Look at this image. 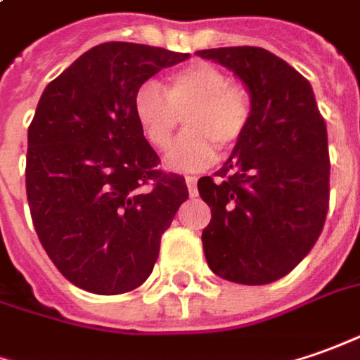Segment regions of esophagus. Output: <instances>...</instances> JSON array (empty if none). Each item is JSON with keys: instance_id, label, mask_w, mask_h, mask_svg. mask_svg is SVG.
<instances>
[{"instance_id": "1", "label": "esophagus", "mask_w": 360, "mask_h": 360, "mask_svg": "<svg viewBox=\"0 0 360 360\" xmlns=\"http://www.w3.org/2000/svg\"><path fill=\"white\" fill-rule=\"evenodd\" d=\"M185 183H187V187H189L191 195H195V193H197V177L187 175V177H185Z\"/></svg>"}]
</instances>
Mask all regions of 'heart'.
Listing matches in <instances>:
<instances>
[{
  "mask_svg": "<svg viewBox=\"0 0 360 360\" xmlns=\"http://www.w3.org/2000/svg\"><path fill=\"white\" fill-rule=\"evenodd\" d=\"M252 94L209 63L175 70L165 86L148 80L134 94V116L155 149L169 146L181 118L187 131L167 151L173 169L199 171L217 160V148H234L252 120Z\"/></svg>",
  "mask_w": 360,
  "mask_h": 360,
  "instance_id": "1",
  "label": "heart"
}]
</instances>
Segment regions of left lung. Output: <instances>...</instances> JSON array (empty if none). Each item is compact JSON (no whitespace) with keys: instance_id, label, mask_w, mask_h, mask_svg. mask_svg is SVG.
Listing matches in <instances>:
<instances>
[{"instance_id":"obj_1","label":"left lung","mask_w":360,"mask_h":360,"mask_svg":"<svg viewBox=\"0 0 360 360\" xmlns=\"http://www.w3.org/2000/svg\"><path fill=\"white\" fill-rule=\"evenodd\" d=\"M252 94V120L229 161L200 177L211 207L202 248L212 272L244 285L290 274L314 248L329 209V149L311 84L260 46L197 51Z\"/></svg>"}]
</instances>
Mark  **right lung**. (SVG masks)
<instances>
[{"instance_id":"right-lung-1","label":"right lung","mask_w":360,"mask_h":360,"mask_svg":"<svg viewBox=\"0 0 360 360\" xmlns=\"http://www.w3.org/2000/svg\"><path fill=\"white\" fill-rule=\"evenodd\" d=\"M189 58L160 46L102 43L49 82L27 131L25 185L37 236L68 282L116 295L146 282L161 234L189 197L134 116V94Z\"/></svg>"}]
</instances>
